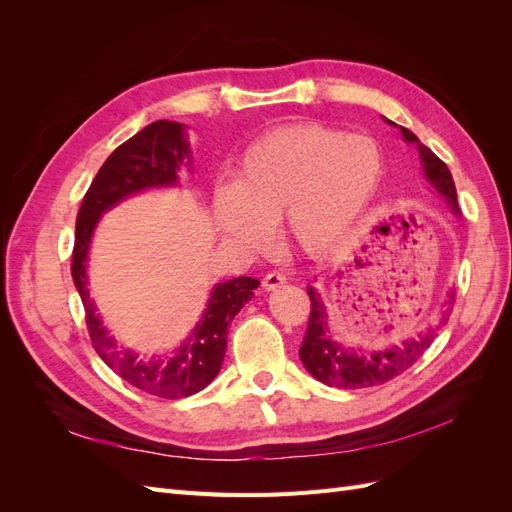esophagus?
Masks as SVG:
<instances>
[{"instance_id": "1", "label": "esophagus", "mask_w": 512, "mask_h": 512, "mask_svg": "<svg viewBox=\"0 0 512 512\" xmlns=\"http://www.w3.org/2000/svg\"><path fill=\"white\" fill-rule=\"evenodd\" d=\"M282 284H286V275L277 273V271L265 275V280H262V288H265L267 292H269V290H275V288H280Z\"/></svg>"}]
</instances>
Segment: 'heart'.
<instances>
[{
  "instance_id": "1",
  "label": "heart",
  "mask_w": 512,
  "mask_h": 512,
  "mask_svg": "<svg viewBox=\"0 0 512 512\" xmlns=\"http://www.w3.org/2000/svg\"><path fill=\"white\" fill-rule=\"evenodd\" d=\"M382 168V149L367 134L318 123L275 130L243 151L235 183L215 185L213 218L224 237L250 250L267 247L282 220L294 247L322 254L359 224Z\"/></svg>"
}]
</instances>
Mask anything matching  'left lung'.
<instances>
[{
    "instance_id": "8db88e82",
    "label": "left lung",
    "mask_w": 512,
    "mask_h": 512,
    "mask_svg": "<svg viewBox=\"0 0 512 512\" xmlns=\"http://www.w3.org/2000/svg\"><path fill=\"white\" fill-rule=\"evenodd\" d=\"M389 123L395 126L393 121ZM399 130L404 134L406 143L416 145L423 164V175L431 183V188L451 205L455 215H461L457 207V190L451 170H448V166L436 156V153L429 151L421 141H418L408 128L399 126ZM307 294L309 299H312V314H309L299 356L309 374L322 384L337 386V389H367V386H378L397 378L399 374H404L408 367H412L425 354L433 339H436L438 329L448 320V314H451V309H446L436 327H429L425 333L404 339V342L397 346L367 352L361 348H344L342 344L335 342L329 335L327 305L322 303L320 292L312 286H307Z\"/></svg>"
}]
</instances>
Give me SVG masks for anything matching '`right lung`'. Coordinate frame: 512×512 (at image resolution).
<instances>
[{
  "instance_id": "1",
  "label": "right lung",
  "mask_w": 512,
  "mask_h": 512,
  "mask_svg": "<svg viewBox=\"0 0 512 512\" xmlns=\"http://www.w3.org/2000/svg\"><path fill=\"white\" fill-rule=\"evenodd\" d=\"M190 153L183 123L166 119L149 123L130 141L119 145L106 158L83 198L76 215L72 252V280L85 305L89 337L100 359L128 384L164 399L190 397L203 391L218 376L226 354L228 324L254 297L260 282L254 277H237L215 284L203 318L173 356L143 361L136 352L121 350L96 314V305L89 299L87 290V258L91 237L102 215L132 194L153 188H173L179 181L177 173L181 166H192Z\"/></svg>"
}]
</instances>
